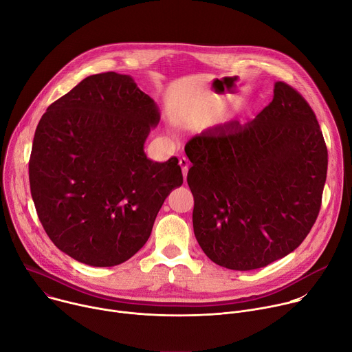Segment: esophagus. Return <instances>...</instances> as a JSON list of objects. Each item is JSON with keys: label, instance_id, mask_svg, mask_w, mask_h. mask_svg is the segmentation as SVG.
<instances>
[{"label": "esophagus", "instance_id": "esophagus-1", "mask_svg": "<svg viewBox=\"0 0 352 352\" xmlns=\"http://www.w3.org/2000/svg\"><path fill=\"white\" fill-rule=\"evenodd\" d=\"M179 166H181V170H182V175H184V178L186 179L188 170H189V160H188L186 157H181V159H179Z\"/></svg>", "mask_w": 352, "mask_h": 352}]
</instances>
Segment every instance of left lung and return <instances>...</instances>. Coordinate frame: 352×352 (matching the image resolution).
Segmentation results:
<instances>
[{
    "label": "left lung",
    "instance_id": "8db88e82",
    "mask_svg": "<svg viewBox=\"0 0 352 352\" xmlns=\"http://www.w3.org/2000/svg\"><path fill=\"white\" fill-rule=\"evenodd\" d=\"M255 120L224 122L192 138L193 232L206 256L254 270L296 249L320 210L327 148L307 100L284 82Z\"/></svg>",
    "mask_w": 352,
    "mask_h": 352
}]
</instances>
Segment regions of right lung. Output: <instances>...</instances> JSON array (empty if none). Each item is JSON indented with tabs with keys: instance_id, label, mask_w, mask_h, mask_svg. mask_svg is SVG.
<instances>
[{
	"instance_id": "obj_1",
	"label": "right lung",
	"mask_w": 352,
	"mask_h": 352,
	"mask_svg": "<svg viewBox=\"0 0 352 352\" xmlns=\"http://www.w3.org/2000/svg\"><path fill=\"white\" fill-rule=\"evenodd\" d=\"M160 111L132 76L90 75L43 114L29 181L37 216L72 259L111 267L146 243L170 192L182 185L178 159H147L144 142Z\"/></svg>"
}]
</instances>
